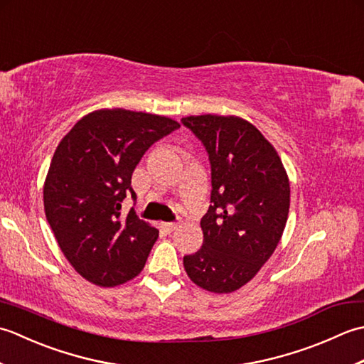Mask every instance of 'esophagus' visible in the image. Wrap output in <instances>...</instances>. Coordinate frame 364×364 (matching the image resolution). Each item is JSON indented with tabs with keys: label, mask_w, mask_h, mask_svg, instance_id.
Masks as SVG:
<instances>
[{
	"label": "esophagus",
	"mask_w": 364,
	"mask_h": 364,
	"mask_svg": "<svg viewBox=\"0 0 364 364\" xmlns=\"http://www.w3.org/2000/svg\"><path fill=\"white\" fill-rule=\"evenodd\" d=\"M161 228L166 231V233H172V231L176 228V223L173 222H162L161 223Z\"/></svg>",
	"instance_id": "obj_1"
}]
</instances>
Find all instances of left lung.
<instances>
[{
    "mask_svg": "<svg viewBox=\"0 0 364 364\" xmlns=\"http://www.w3.org/2000/svg\"><path fill=\"white\" fill-rule=\"evenodd\" d=\"M181 123L210 156L211 205L203 245L186 255L189 278L211 292L249 283L280 242L289 213V180L278 153L252 123L235 115H191Z\"/></svg>",
    "mask_w": 364,
    "mask_h": 364,
    "instance_id": "obj_1",
    "label": "left lung"
}]
</instances>
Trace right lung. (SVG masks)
I'll return each mask as SVG.
<instances>
[{
    "instance_id": "obj_1",
    "label": "right lung",
    "mask_w": 364,
    "mask_h": 364,
    "mask_svg": "<svg viewBox=\"0 0 364 364\" xmlns=\"http://www.w3.org/2000/svg\"><path fill=\"white\" fill-rule=\"evenodd\" d=\"M180 128L162 115L115 107L76 122L59 142L43 186L45 215L60 250L90 283L111 288L141 274L159 231L122 202L139 161Z\"/></svg>"
}]
</instances>
